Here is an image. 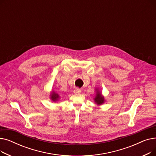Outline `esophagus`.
Here are the masks:
<instances>
[{
	"mask_svg": "<svg viewBox=\"0 0 156 156\" xmlns=\"http://www.w3.org/2000/svg\"><path fill=\"white\" fill-rule=\"evenodd\" d=\"M74 93L75 94H80V93H81V90L80 89V88H75V90H74Z\"/></svg>",
	"mask_w": 156,
	"mask_h": 156,
	"instance_id": "34e87169",
	"label": "esophagus"
}]
</instances>
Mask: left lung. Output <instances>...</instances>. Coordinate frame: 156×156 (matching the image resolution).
<instances>
[{"label": "left lung", "mask_w": 156, "mask_h": 156, "mask_svg": "<svg viewBox=\"0 0 156 156\" xmlns=\"http://www.w3.org/2000/svg\"><path fill=\"white\" fill-rule=\"evenodd\" d=\"M96 97L95 98V102L98 104V105H101L102 104L104 103V98L102 96L101 94L99 93V92L97 91V94H96Z\"/></svg>", "instance_id": "1"}]
</instances>
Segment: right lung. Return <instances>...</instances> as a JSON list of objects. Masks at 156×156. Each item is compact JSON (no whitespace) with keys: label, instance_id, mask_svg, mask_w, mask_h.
<instances>
[{"label":"right lung","instance_id":"obj_1","mask_svg":"<svg viewBox=\"0 0 156 156\" xmlns=\"http://www.w3.org/2000/svg\"><path fill=\"white\" fill-rule=\"evenodd\" d=\"M59 98V95L55 93V92H52V95H51V99L54 101H57L58 100V99Z\"/></svg>","mask_w":156,"mask_h":156}]
</instances>
